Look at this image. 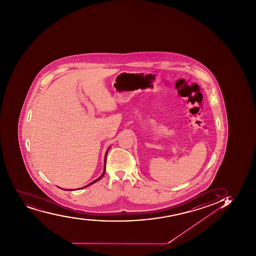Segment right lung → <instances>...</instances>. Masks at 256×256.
Wrapping results in <instances>:
<instances>
[{
  "instance_id": "add662e5",
  "label": "right lung",
  "mask_w": 256,
  "mask_h": 256,
  "mask_svg": "<svg viewBox=\"0 0 256 256\" xmlns=\"http://www.w3.org/2000/svg\"><path fill=\"white\" fill-rule=\"evenodd\" d=\"M109 148H110V147L108 148V150L106 151V154H105V158H104V172H102V174L101 176L98 178H96V180H94V181H92V182H90V184H88L86 185V186H84V188L88 187L89 185L92 184H94V182H98V180H101L102 178L104 177V174H105V171H106V154H108V152ZM80 188V190H81ZM62 190H68V191H71V190H64V188H62Z\"/></svg>"
}]
</instances>
